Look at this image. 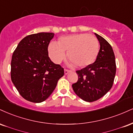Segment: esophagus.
<instances>
[{"label": "esophagus", "mask_w": 133, "mask_h": 133, "mask_svg": "<svg viewBox=\"0 0 133 133\" xmlns=\"http://www.w3.org/2000/svg\"><path fill=\"white\" fill-rule=\"evenodd\" d=\"M70 71H71L70 70L66 69H64V74H68L69 72Z\"/></svg>", "instance_id": "1"}]
</instances>
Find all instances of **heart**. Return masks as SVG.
Instances as JSON below:
<instances>
[{"mask_svg": "<svg viewBox=\"0 0 133 133\" xmlns=\"http://www.w3.org/2000/svg\"><path fill=\"white\" fill-rule=\"evenodd\" d=\"M99 51V43L94 35L79 33L61 37L57 41H52L48 47L51 59L56 64H59L68 57L78 67H84L95 60Z\"/></svg>", "mask_w": 133, "mask_h": 133, "instance_id": "1", "label": "heart"}]
</instances>
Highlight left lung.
<instances>
[{"label": "left lung", "mask_w": 133, "mask_h": 133, "mask_svg": "<svg viewBox=\"0 0 133 133\" xmlns=\"http://www.w3.org/2000/svg\"><path fill=\"white\" fill-rule=\"evenodd\" d=\"M95 35L100 44L97 59L92 64L76 71L78 81L72 85L76 95L89 102L98 100L111 89L116 69L112 47L103 37Z\"/></svg>", "instance_id": "left-lung-1"}]
</instances>
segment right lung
<instances>
[{
  "mask_svg": "<svg viewBox=\"0 0 133 133\" xmlns=\"http://www.w3.org/2000/svg\"><path fill=\"white\" fill-rule=\"evenodd\" d=\"M53 33H38L20 41L11 61V79L19 94L28 101L46 100L64 74V68L51 61L49 44Z\"/></svg>",
  "mask_w": 133,
  "mask_h": 133,
  "instance_id": "right-lung-1",
  "label": "right lung"
}]
</instances>
